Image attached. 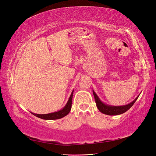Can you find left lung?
I'll use <instances>...</instances> for the list:
<instances>
[{
    "instance_id": "1",
    "label": "left lung",
    "mask_w": 156,
    "mask_h": 156,
    "mask_svg": "<svg viewBox=\"0 0 156 156\" xmlns=\"http://www.w3.org/2000/svg\"><path fill=\"white\" fill-rule=\"evenodd\" d=\"M93 94L94 96V99H95V101L96 103V106L98 108L101 112L103 113V114H105L107 115H118L122 114V113H124L127 110H129V108L133 105L136 100H137L139 96L135 98V100L132 101L131 103H129L128 105H124V106H110L104 104V103H102L99 98L97 96L96 93L93 90Z\"/></svg>"
}]
</instances>
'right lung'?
I'll return each instance as SVG.
<instances>
[{
    "mask_svg": "<svg viewBox=\"0 0 156 156\" xmlns=\"http://www.w3.org/2000/svg\"><path fill=\"white\" fill-rule=\"evenodd\" d=\"M73 94V91L72 92V94H71L67 104L66 105V106L62 108V110L55 112H53V113H49V114H45V115H37V114H34V113H32V112L31 113L33 115L38 117L40 119H42L44 120H56V119H61V118L62 117H64L65 116H66L68 114L71 110V108H72Z\"/></svg>",
    "mask_w": 156,
    "mask_h": 156,
    "instance_id": "1",
    "label": "right lung"
}]
</instances>
